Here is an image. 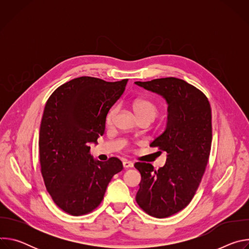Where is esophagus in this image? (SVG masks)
<instances>
[{
    "label": "esophagus",
    "mask_w": 249,
    "mask_h": 249,
    "mask_svg": "<svg viewBox=\"0 0 249 249\" xmlns=\"http://www.w3.org/2000/svg\"><path fill=\"white\" fill-rule=\"evenodd\" d=\"M133 165H134V163H133L132 161H130V160H124V161H123V166H124L125 168L133 167Z\"/></svg>",
    "instance_id": "obj_1"
}]
</instances>
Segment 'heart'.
Instances as JSON below:
<instances>
[{"label":"heart","mask_w":249,"mask_h":249,"mask_svg":"<svg viewBox=\"0 0 249 249\" xmlns=\"http://www.w3.org/2000/svg\"><path fill=\"white\" fill-rule=\"evenodd\" d=\"M133 109L135 114L137 115L138 119H149L150 121H153L158 113H159V106L148 98H138L134 100L133 102ZM117 112V107H112L107 115H106V123L110 124Z\"/></svg>","instance_id":"heart-1"}]
</instances>
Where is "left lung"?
I'll return each mask as SVG.
<instances>
[{"mask_svg": "<svg viewBox=\"0 0 249 249\" xmlns=\"http://www.w3.org/2000/svg\"><path fill=\"white\" fill-rule=\"evenodd\" d=\"M135 84L161 95L168 105L166 128L150 145L167 154L165 164L158 170L147 162L134 164L141 173L136 202L162 219L184 209L199 187L212 145L211 105L200 89L177 78Z\"/></svg>", "mask_w": 249, "mask_h": 249, "instance_id": "8db88e82", "label": "left lung"}]
</instances>
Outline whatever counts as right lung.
Here are the masks:
<instances>
[{
    "label": "right lung",
    "mask_w": 249,
    "mask_h": 249,
    "mask_svg": "<svg viewBox=\"0 0 249 249\" xmlns=\"http://www.w3.org/2000/svg\"><path fill=\"white\" fill-rule=\"evenodd\" d=\"M127 82L80 77L60 86L46 102L39 131L41 174L54 203L70 215L96 209L123 169L117 158L94 160L89 145L103 135L106 115Z\"/></svg>",
    "instance_id": "right-lung-1"
}]
</instances>
